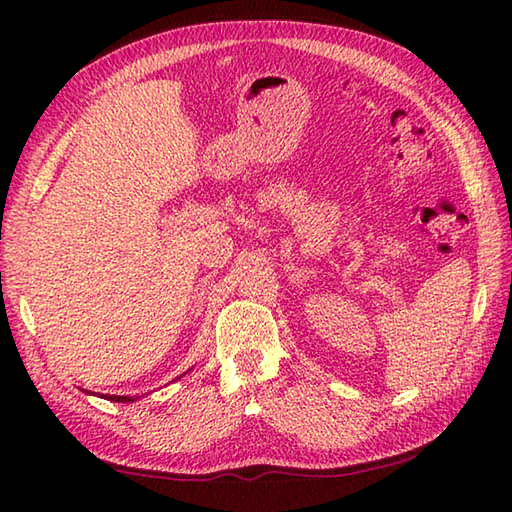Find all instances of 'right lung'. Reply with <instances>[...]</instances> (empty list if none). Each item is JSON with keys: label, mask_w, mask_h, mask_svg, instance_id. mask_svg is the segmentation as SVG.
I'll list each match as a JSON object with an SVG mask.
<instances>
[{"label": "right lung", "mask_w": 512, "mask_h": 512, "mask_svg": "<svg viewBox=\"0 0 512 512\" xmlns=\"http://www.w3.org/2000/svg\"><path fill=\"white\" fill-rule=\"evenodd\" d=\"M105 400H114V402H134L136 396H103Z\"/></svg>", "instance_id": "1"}]
</instances>
